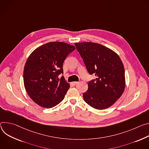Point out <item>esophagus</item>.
<instances>
[{
    "label": "esophagus",
    "mask_w": 149,
    "mask_h": 149,
    "mask_svg": "<svg viewBox=\"0 0 149 149\" xmlns=\"http://www.w3.org/2000/svg\"><path fill=\"white\" fill-rule=\"evenodd\" d=\"M71 84H72V85L74 86V85H76L77 84H78V81H73V82H72Z\"/></svg>",
    "instance_id": "1"
}]
</instances>
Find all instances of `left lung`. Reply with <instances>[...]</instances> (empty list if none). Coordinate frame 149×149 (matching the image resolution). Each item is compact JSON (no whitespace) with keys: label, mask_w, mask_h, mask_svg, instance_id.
Here are the masks:
<instances>
[{"label":"left lung","mask_w":149,"mask_h":149,"mask_svg":"<svg viewBox=\"0 0 149 149\" xmlns=\"http://www.w3.org/2000/svg\"><path fill=\"white\" fill-rule=\"evenodd\" d=\"M74 44L89 73L96 77L88 83V89L83 94L84 101L96 109L109 108L121 97L125 89V71L120 57L100 44Z\"/></svg>","instance_id":"left-lung-1"}]
</instances>
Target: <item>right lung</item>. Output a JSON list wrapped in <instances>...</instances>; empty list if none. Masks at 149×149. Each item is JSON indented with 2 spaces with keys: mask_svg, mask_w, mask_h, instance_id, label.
Masks as SVG:
<instances>
[{
  "mask_svg": "<svg viewBox=\"0 0 149 149\" xmlns=\"http://www.w3.org/2000/svg\"><path fill=\"white\" fill-rule=\"evenodd\" d=\"M75 47L63 42H50L37 48L28 57L24 69V83L30 97L40 107L52 108L64 99L70 88L65 80L63 65Z\"/></svg>",
  "mask_w": 149,
  "mask_h": 149,
  "instance_id": "right-lung-1",
  "label": "right lung"
}]
</instances>
